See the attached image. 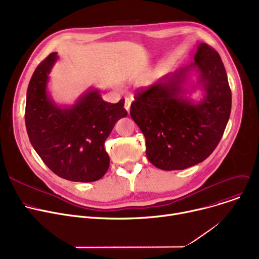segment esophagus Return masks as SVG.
<instances>
[{
    "mask_svg": "<svg viewBox=\"0 0 259 259\" xmlns=\"http://www.w3.org/2000/svg\"><path fill=\"white\" fill-rule=\"evenodd\" d=\"M130 105H131V100L129 98H126V100H125V109L128 112L130 110Z\"/></svg>",
    "mask_w": 259,
    "mask_h": 259,
    "instance_id": "1",
    "label": "esophagus"
}]
</instances>
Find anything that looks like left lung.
I'll return each instance as SVG.
<instances>
[{"label": "left lung", "mask_w": 259, "mask_h": 259, "mask_svg": "<svg viewBox=\"0 0 259 259\" xmlns=\"http://www.w3.org/2000/svg\"><path fill=\"white\" fill-rule=\"evenodd\" d=\"M194 63L137 91L130 115L146 139V154L155 167L184 170L205 160L219 145L232 105L219 52L200 43ZM195 67L206 93L194 104L186 97L187 72Z\"/></svg>", "instance_id": "left-lung-1"}]
</instances>
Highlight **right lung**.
Masks as SVG:
<instances>
[{
    "mask_svg": "<svg viewBox=\"0 0 259 259\" xmlns=\"http://www.w3.org/2000/svg\"><path fill=\"white\" fill-rule=\"evenodd\" d=\"M52 52L36 67L27 89L25 124L29 141L44 164L62 179L90 183L102 179L110 159L104 143L115 122L127 116L125 100L105 102L89 89L70 107H60L47 92Z\"/></svg>",
    "mask_w": 259,
    "mask_h": 259,
    "instance_id": "right-lung-1",
    "label": "right lung"
}]
</instances>
